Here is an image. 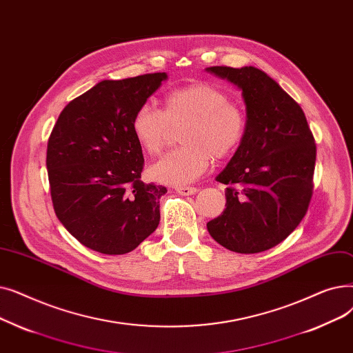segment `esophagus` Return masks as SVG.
<instances>
[{"mask_svg": "<svg viewBox=\"0 0 353 353\" xmlns=\"http://www.w3.org/2000/svg\"><path fill=\"white\" fill-rule=\"evenodd\" d=\"M175 190L181 195H194L198 192V190L195 187H176Z\"/></svg>", "mask_w": 353, "mask_h": 353, "instance_id": "obj_1", "label": "esophagus"}]
</instances>
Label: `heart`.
Masks as SVG:
<instances>
[{
  "label": "heart",
  "instance_id": "heart-1",
  "mask_svg": "<svg viewBox=\"0 0 353 353\" xmlns=\"http://www.w3.org/2000/svg\"><path fill=\"white\" fill-rule=\"evenodd\" d=\"M185 123L179 133L183 145L150 168L155 181L185 185L203 175L211 155L224 159L241 145L247 130L244 110L230 102L225 90L212 83H192L168 92L162 110L150 103L132 116V135L149 155H158L168 138L170 125Z\"/></svg>",
  "mask_w": 353,
  "mask_h": 353
}]
</instances>
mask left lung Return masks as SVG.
Listing matches in <instances>:
<instances>
[{
    "label": "left lung",
    "instance_id": "8db88e82",
    "mask_svg": "<svg viewBox=\"0 0 353 353\" xmlns=\"http://www.w3.org/2000/svg\"><path fill=\"white\" fill-rule=\"evenodd\" d=\"M237 89L245 105V137L215 178L225 210L207 223L210 236L241 254L261 253L288 239L306 215L316 145L306 116L276 80L253 65L207 67Z\"/></svg>",
    "mask_w": 353,
    "mask_h": 353
}]
</instances>
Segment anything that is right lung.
<instances>
[{
    "label": "right lung",
    "mask_w": 353,
    "mask_h": 353,
    "mask_svg": "<svg viewBox=\"0 0 353 353\" xmlns=\"http://www.w3.org/2000/svg\"><path fill=\"white\" fill-rule=\"evenodd\" d=\"M166 79L99 81L63 109L50 135L46 165L56 215L97 253L126 254L159 224L166 188L141 181L143 155L130 122Z\"/></svg>",
    "instance_id": "add662e5"
}]
</instances>
